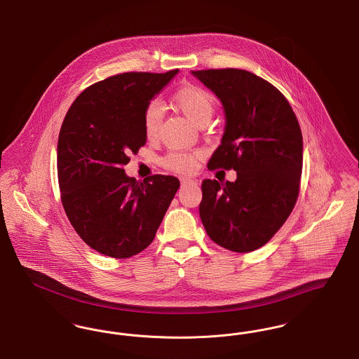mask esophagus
Instances as JSON below:
<instances>
[{"mask_svg": "<svg viewBox=\"0 0 359 359\" xmlns=\"http://www.w3.org/2000/svg\"><path fill=\"white\" fill-rule=\"evenodd\" d=\"M182 184H196V180H192V179H188V177H183V179H182Z\"/></svg>", "mask_w": 359, "mask_h": 359, "instance_id": "34e87169", "label": "esophagus"}]
</instances>
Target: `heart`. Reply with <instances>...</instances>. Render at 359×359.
I'll use <instances>...</instances> for the list:
<instances>
[{
  "label": "heart",
  "mask_w": 359,
  "mask_h": 359,
  "mask_svg": "<svg viewBox=\"0 0 359 359\" xmlns=\"http://www.w3.org/2000/svg\"><path fill=\"white\" fill-rule=\"evenodd\" d=\"M173 103L198 125L211 118L215 107L214 95L202 86L186 85L176 90L172 97ZM163 113L160 104L151 102L144 111V133L149 140L160 133ZM201 154L195 151H172L163 158V165L175 172H191L195 170Z\"/></svg>",
  "instance_id": "1"
}]
</instances>
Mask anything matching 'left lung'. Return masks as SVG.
Masks as SVG:
<instances>
[{
    "instance_id": "1",
    "label": "left lung",
    "mask_w": 359,
    "mask_h": 359,
    "mask_svg": "<svg viewBox=\"0 0 359 359\" xmlns=\"http://www.w3.org/2000/svg\"><path fill=\"white\" fill-rule=\"evenodd\" d=\"M222 102L226 125L208 170H234L236 182L205 179L199 205L205 233L237 253L264 246L296 205L303 136L287 98L269 82L237 69L191 71Z\"/></svg>"
}]
</instances>
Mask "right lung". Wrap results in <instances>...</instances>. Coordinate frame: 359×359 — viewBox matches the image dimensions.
<instances>
[{
    "instance_id": "1",
    "label": "right lung",
    "mask_w": 359,
    "mask_h": 359,
    "mask_svg": "<svg viewBox=\"0 0 359 359\" xmlns=\"http://www.w3.org/2000/svg\"><path fill=\"white\" fill-rule=\"evenodd\" d=\"M179 69L123 72L94 83L71 104L57 140V179L69 221L86 243L113 258L136 256L154 241L180 182H144L123 165L145 145L144 111Z\"/></svg>"
}]
</instances>
